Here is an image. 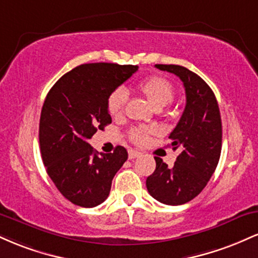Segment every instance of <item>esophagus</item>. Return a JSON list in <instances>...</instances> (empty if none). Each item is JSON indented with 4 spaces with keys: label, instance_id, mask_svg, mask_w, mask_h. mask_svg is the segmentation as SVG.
<instances>
[{
    "label": "esophagus",
    "instance_id": "34e87169",
    "mask_svg": "<svg viewBox=\"0 0 258 258\" xmlns=\"http://www.w3.org/2000/svg\"><path fill=\"white\" fill-rule=\"evenodd\" d=\"M142 155V153H139L138 150H128V159H136V158H139V156Z\"/></svg>",
    "mask_w": 258,
    "mask_h": 258
}]
</instances>
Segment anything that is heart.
I'll use <instances>...</instances> for the list:
<instances>
[{"instance_id":"b5f03b06","label":"heart","mask_w":258,"mask_h":258,"mask_svg":"<svg viewBox=\"0 0 258 258\" xmlns=\"http://www.w3.org/2000/svg\"><path fill=\"white\" fill-rule=\"evenodd\" d=\"M138 88L142 93L147 97L156 109L164 108L170 104L174 97V87L167 79L162 76H150L138 85ZM128 99V92L125 87H117L109 94L106 100L108 111L111 116H119L122 114L123 109ZM154 130L149 127H135L128 133V137L133 143L143 144L146 143L150 133Z\"/></svg>"}]
</instances>
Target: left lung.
Instances as JSON below:
<instances>
[{
  "mask_svg": "<svg viewBox=\"0 0 258 258\" xmlns=\"http://www.w3.org/2000/svg\"><path fill=\"white\" fill-rule=\"evenodd\" d=\"M162 72L178 76L185 90V108L170 133L173 150H178L173 167L155 158L156 168L147 178L154 199L166 205H182L205 188L217 167L222 149V121L217 99L199 75L180 65L156 64Z\"/></svg>",
  "mask_w": 258,
  "mask_h": 258,
  "instance_id": "8db88e82",
  "label": "left lung"
}]
</instances>
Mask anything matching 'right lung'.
<instances>
[{"mask_svg": "<svg viewBox=\"0 0 258 258\" xmlns=\"http://www.w3.org/2000/svg\"><path fill=\"white\" fill-rule=\"evenodd\" d=\"M137 70V65L114 63L79 65L61 76L44 99L38 130L42 161L58 190L75 205L102 204L128 158L121 146L98 156L88 139L111 123L109 94Z\"/></svg>", "mask_w": 258, "mask_h": 258, "instance_id": "add662e5", "label": "right lung"}]
</instances>
